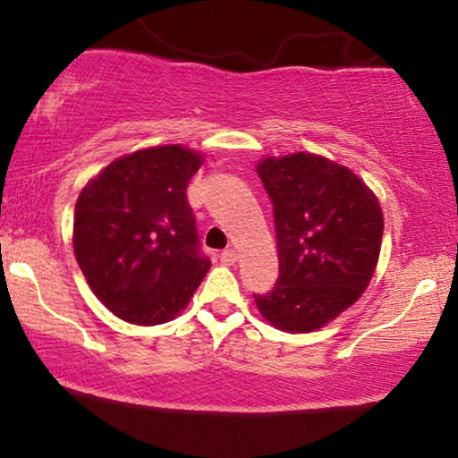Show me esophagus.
Listing matches in <instances>:
<instances>
[{"mask_svg":"<svg viewBox=\"0 0 458 458\" xmlns=\"http://www.w3.org/2000/svg\"><path fill=\"white\" fill-rule=\"evenodd\" d=\"M235 260H237V252H235L233 248L223 250V252H221V262H225V265H233Z\"/></svg>","mask_w":458,"mask_h":458,"instance_id":"1","label":"esophagus"}]
</instances>
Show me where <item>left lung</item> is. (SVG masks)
I'll return each instance as SVG.
<instances>
[{"mask_svg":"<svg viewBox=\"0 0 458 458\" xmlns=\"http://www.w3.org/2000/svg\"><path fill=\"white\" fill-rule=\"evenodd\" d=\"M259 177L273 202L279 277L254 296L273 327L309 334L352 306L379 260L384 212L350 168L296 152L260 160Z\"/></svg>","mask_w":458,"mask_h":458,"instance_id":"left-lung-1","label":"left lung"}]
</instances>
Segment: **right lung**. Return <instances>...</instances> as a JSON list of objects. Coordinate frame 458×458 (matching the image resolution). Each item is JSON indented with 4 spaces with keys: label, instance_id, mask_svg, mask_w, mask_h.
<instances>
[{
    "label": "right lung",
    "instance_id": "1",
    "mask_svg": "<svg viewBox=\"0 0 458 458\" xmlns=\"http://www.w3.org/2000/svg\"><path fill=\"white\" fill-rule=\"evenodd\" d=\"M202 162L179 143L137 149L79 193L74 256L91 292L123 321H173L208 273L185 196Z\"/></svg>",
    "mask_w": 458,
    "mask_h": 458
}]
</instances>
